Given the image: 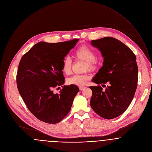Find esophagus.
<instances>
[{
    "label": "esophagus",
    "mask_w": 152,
    "mask_h": 152,
    "mask_svg": "<svg viewBox=\"0 0 152 152\" xmlns=\"http://www.w3.org/2000/svg\"><path fill=\"white\" fill-rule=\"evenodd\" d=\"M79 88H80V89L81 90H84V89H85L86 87H85V86H80L79 87Z\"/></svg>",
    "instance_id": "obj_1"
}]
</instances>
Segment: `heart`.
I'll list each match as a JSON object with an SVG mask.
<instances>
[{"instance_id": "obj_1", "label": "heart", "mask_w": 152, "mask_h": 152, "mask_svg": "<svg viewBox=\"0 0 152 152\" xmlns=\"http://www.w3.org/2000/svg\"><path fill=\"white\" fill-rule=\"evenodd\" d=\"M75 56L79 59H82L86 61L85 70L88 69L93 70L96 69L98 65L99 61L96 57V52L93 49L86 45H81L75 51ZM72 61L69 56H66L62 61V71L66 74L69 75L71 72ZM90 75L88 73L83 74H75L69 77L67 80V83L69 84L76 86H84L87 84L90 79Z\"/></svg>"}]
</instances>
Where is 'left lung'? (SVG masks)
Masks as SVG:
<instances>
[{"mask_svg":"<svg viewBox=\"0 0 152 152\" xmlns=\"http://www.w3.org/2000/svg\"><path fill=\"white\" fill-rule=\"evenodd\" d=\"M91 43L104 58L103 65L93 81L97 84L108 83L110 86L105 91L100 86L90 87L93 91L90 105L101 117L114 118L127 110L135 94L138 81L136 57L128 47L113 37Z\"/></svg>","mask_w":152,"mask_h":152,"instance_id":"8db88e82","label":"left lung"}]
</instances>
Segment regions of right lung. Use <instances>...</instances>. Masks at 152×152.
<instances>
[{"mask_svg":"<svg viewBox=\"0 0 152 152\" xmlns=\"http://www.w3.org/2000/svg\"><path fill=\"white\" fill-rule=\"evenodd\" d=\"M78 39L58 43L40 42L21 58L16 74L19 93L27 108L38 120L49 124L62 120L79 91L76 85L63 86L62 61ZM62 86L59 94L53 90Z\"/></svg>","mask_w":152,"mask_h":152,"instance_id":"1","label":"right lung"}]
</instances>
